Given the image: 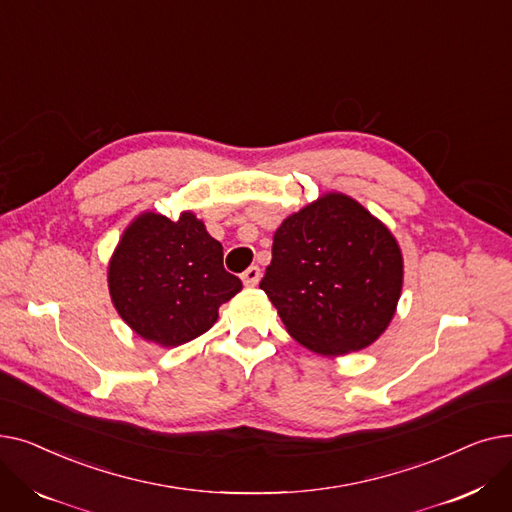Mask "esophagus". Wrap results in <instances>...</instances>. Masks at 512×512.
<instances>
[{
    "label": "esophagus",
    "instance_id": "34e87169",
    "mask_svg": "<svg viewBox=\"0 0 512 512\" xmlns=\"http://www.w3.org/2000/svg\"><path fill=\"white\" fill-rule=\"evenodd\" d=\"M240 280H242V284H245V286L253 288V286H257V284H259V280H261V270H259L257 265H251L249 270L242 272Z\"/></svg>",
    "mask_w": 512,
    "mask_h": 512
}]
</instances>
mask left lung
<instances>
[{
  "label": "left lung",
  "instance_id": "8db88e82",
  "mask_svg": "<svg viewBox=\"0 0 512 512\" xmlns=\"http://www.w3.org/2000/svg\"><path fill=\"white\" fill-rule=\"evenodd\" d=\"M402 280L405 261L388 226L353 197L326 193L280 224L259 288L294 340L340 357L386 332Z\"/></svg>",
  "mask_w": 512,
  "mask_h": 512
}]
</instances>
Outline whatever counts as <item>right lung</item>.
Masks as SVG:
<instances>
[{
    "instance_id": "right-lung-1",
    "label": "right lung",
    "mask_w": 512,
    "mask_h": 512,
    "mask_svg": "<svg viewBox=\"0 0 512 512\" xmlns=\"http://www.w3.org/2000/svg\"><path fill=\"white\" fill-rule=\"evenodd\" d=\"M107 288L134 334L174 348L205 334L242 282L224 270L220 240L193 211L178 220L143 211L124 228L107 263Z\"/></svg>"
}]
</instances>
